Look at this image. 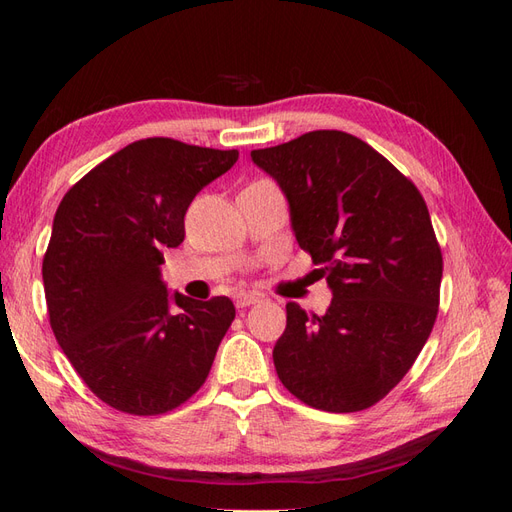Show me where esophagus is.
<instances>
[{
    "instance_id": "1",
    "label": "esophagus",
    "mask_w": 512,
    "mask_h": 512,
    "mask_svg": "<svg viewBox=\"0 0 512 512\" xmlns=\"http://www.w3.org/2000/svg\"><path fill=\"white\" fill-rule=\"evenodd\" d=\"M259 301H262V297L255 295V292H239V295H235V306L242 310L248 306H255Z\"/></svg>"
}]
</instances>
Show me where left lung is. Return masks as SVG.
Returning <instances> with one entry per match:
<instances>
[{
	"mask_svg": "<svg viewBox=\"0 0 512 512\" xmlns=\"http://www.w3.org/2000/svg\"><path fill=\"white\" fill-rule=\"evenodd\" d=\"M250 158L286 193L297 242L334 295L321 317L288 303L277 376L308 407L369 409L416 363L438 317L442 250L427 202L385 156L339 129Z\"/></svg>",
	"mask_w": 512,
	"mask_h": 512,
	"instance_id": "8db88e82",
	"label": "left lung"
}]
</instances>
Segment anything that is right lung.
<instances>
[{
	"instance_id": "right-lung-1",
	"label": "right lung",
	"mask_w": 512,
	"mask_h": 512,
	"mask_svg": "<svg viewBox=\"0 0 512 512\" xmlns=\"http://www.w3.org/2000/svg\"><path fill=\"white\" fill-rule=\"evenodd\" d=\"M237 158V149L136 140L85 173L54 213L41 266L50 328L83 383L116 411L162 416L211 372L233 301L176 292V309L160 266L162 250L182 244L195 195Z\"/></svg>"
}]
</instances>
